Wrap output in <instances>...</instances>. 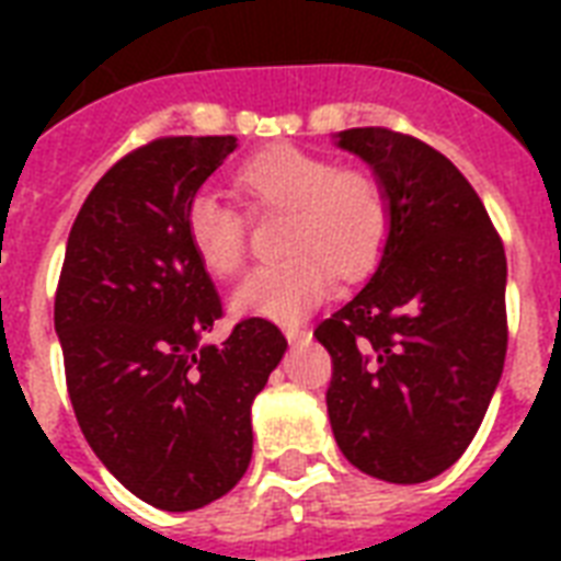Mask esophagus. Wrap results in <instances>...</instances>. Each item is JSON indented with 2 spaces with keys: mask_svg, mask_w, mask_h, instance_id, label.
<instances>
[{
  "mask_svg": "<svg viewBox=\"0 0 561 561\" xmlns=\"http://www.w3.org/2000/svg\"><path fill=\"white\" fill-rule=\"evenodd\" d=\"M285 337H288L290 343L308 341V337H311V332H308V329H302V325H285Z\"/></svg>",
  "mask_w": 561,
  "mask_h": 561,
  "instance_id": "1",
  "label": "esophagus"
}]
</instances>
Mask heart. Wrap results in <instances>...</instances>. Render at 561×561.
I'll return each mask as SVG.
<instances>
[{"instance_id": "obj_1", "label": "heart", "mask_w": 561, "mask_h": 561, "mask_svg": "<svg viewBox=\"0 0 561 561\" xmlns=\"http://www.w3.org/2000/svg\"><path fill=\"white\" fill-rule=\"evenodd\" d=\"M253 211L285 209L282 262L250 273L232 297L238 314L299 320L337 279L364 276L390 236V203L364 169L334 165L297 145H271L232 171ZM186 238L203 271L229 279L244 267L247 218L220 194L201 188L186 203Z\"/></svg>"}]
</instances>
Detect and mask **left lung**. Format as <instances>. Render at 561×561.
Wrapping results in <instances>:
<instances>
[{"label": "left lung", "mask_w": 561, "mask_h": 561, "mask_svg": "<svg viewBox=\"0 0 561 561\" xmlns=\"http://www.w3.org/2000/svg\"><path fill=\"white\" fill-rule=\"evenodd\" d=\"M390 201L373 279L314 329L332 355L329 422L369 478L425 483L460 460L504 373V241L448 157L390 127H352Z\"/></svg>", "instance_id": "left-lung-1"}]
</instances>
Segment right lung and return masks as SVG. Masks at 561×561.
<instances>
[{
  "instance_id": "add662e5",
  "label": "right lung",
  "mask_w": 561,
  "mask_h": 561,
  "mask_svg": "<svg viewBox=\"0 0 561 561\" xmlns=\"http://www.w3.org/2000/svg\"><path fill=\"white\" fill-rule=\"evenodd\" d=\"M236 136H162L95 183L66 241L55 294L75 419L113 478L145 504L218 501L253 457L250 404L288 341L264 317L201 337L224 317L186 238V203Z\"/></svg>"
}]
</instances>
